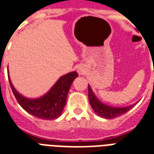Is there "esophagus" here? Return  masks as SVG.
Listing matches in <instances>:
<instances>
[{"label":"esophagus","instance_id":"obj_1","mask_svg":"<svg viewBox=\"0 0 154 154\" xmlns=\"http://www.w3.org/2000/svg\"><path fill=\"white\" fill-rule=\"evenodd\" d=\"M77 71H78V72L81 73V74H83V73L85 72V69H84V68L82 66H80L79 68H78V70H77Z\"/></svg>","mask_w":154,"mask_h":154}]
</instances>
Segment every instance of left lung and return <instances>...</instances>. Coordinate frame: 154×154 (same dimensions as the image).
Listing matches in <instances>:
<instances>
[{
    "label": "left lung",
    "mask_w": 154,
    "mask_h": 154,
    "mask_svg": "<svg viewBox=\"0 0 154 154\" xmlns=\"http://www.w3.org/2000/svg\"><path fill=\"white\" fill-rule=\"evenodd\" d=\"M88 93H89V101H90V106H91L93 110L94 111V112L97 115L103 117V118H105V119H111L116 118V117H119V116L128 112L129 110H131L132 106H134L121 107V108L109 106H106L105 104H103L98 98H96L90 85H88Z\"/></svg>",
    "instance_id": "8db88e82"
}]
</instances>
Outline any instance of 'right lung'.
<instances>
[{"instance_id": "1", "label": "right lung", "mask_w": 154, "mask_h": 154, "mask_svg": "<svg viewBox=\"0 0 154 154\" xmlns=\"http://www.w3.org/2000/svg\"><path fill=\"white\" fill-rule=\"evenodd\" d=\"M78 77L77 72H69L57 81L49 92L36 99H28L16 91L9 77L10 87L17 103L28 113L42 119H56L60 116L66 104L67 95L72 82Z\"/></svg>"}]
</instances>
